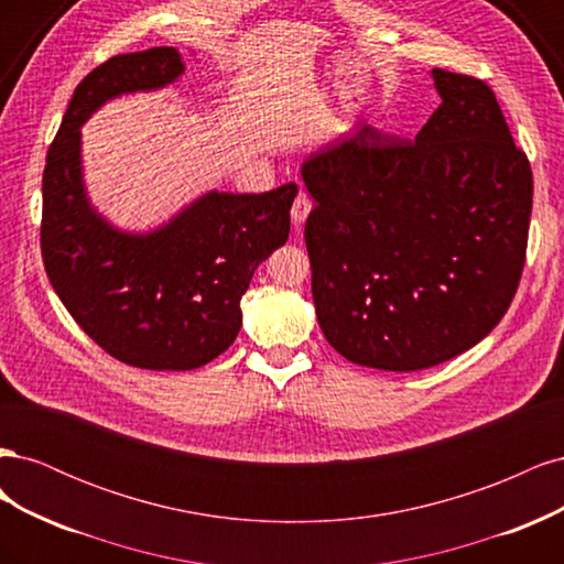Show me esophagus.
I'll list each match as a JSON object with an SVG mask.
<instances>
[{"label": "esophagus", "mask_w": 564, "mask_h": 564, "mask_svg": "<svg viewBox=\"0 0 564 564\" xmlns=\"http://www.w3.org/2000/svg\"><path fill=\"white\" fill-rule=\"evenodd\" d=\"M311 209H313L311 195L305 193V191H301V193L296 195L294 204H292V224H294V228H301V226H303V220L308 218Z\"/></svg>", "instance_id": "obj_1"}]
</instances>
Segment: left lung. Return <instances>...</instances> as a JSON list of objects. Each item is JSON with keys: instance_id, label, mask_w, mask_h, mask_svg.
Returning a JSON list of instances; mask_svg holds the SVG:
<instances>
[{"instance_id": "1", "label": "left lung", "mask_w": 564, "mask_h": 564, "mask_svg": "<svg viewBox=\"0 0 564 564\" xmlns=\"http://www.w3.org/2000/svg\"><path fill=\"white\" fill-rule=\"evenodd\" d=\"M414 141L357 124L303 162L317 322L346 360L429 369L497 327L524 268L532 166L482 79L435 67Z\"/></svg>"}]
</instances>
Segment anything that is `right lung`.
I'll use <instances>...</instances> for the list:
<instances>
[{
	"label": "right lung",
	"mask_w": 564,
	"mask_h": 564,
	"mask_svg": "<svg viewBox=\"0 0 564 564\" xmlns=\"http://www.w3.org/2000/svg\"><path fill=\"white\" fill-rule=\"evenodd\" d=\"M185 70L174 46L112 56L84 77L48 148L42 259L79 327L115 360L155 371L212 362L242 327L253 270L289 237L299 193H207L166 226L131 235L96 214L82 183L79 127L106 100L166 87Z\"/></svg>",
	"instance_id": "right-lung-1"
}]
</instances>
